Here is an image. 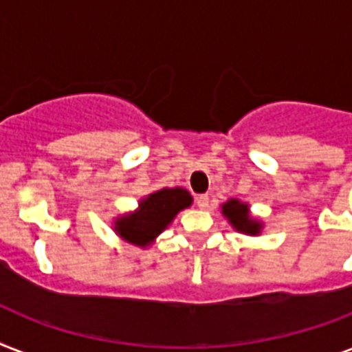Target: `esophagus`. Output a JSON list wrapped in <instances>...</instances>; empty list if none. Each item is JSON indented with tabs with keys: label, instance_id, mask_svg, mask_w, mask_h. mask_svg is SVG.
Segmentation results:
<instances>
[{
	"label": "esophagus",
	"instance_id": "esophagus-1",
	"mask_svg": "<svg viewBox=\"0 0 352 352\" xmlns=\"http://www.w3.org/2000/svg\"><path fill=\"white\" fill-rule=\"evenodd\" d=\"M195 203H197V206L201 210L208 208L210 197H208V195H206V193H201V195H197V197H195Z\"/></svg>",
	"mask_w": 352,
	"mask_h": 352
}]
</instances>
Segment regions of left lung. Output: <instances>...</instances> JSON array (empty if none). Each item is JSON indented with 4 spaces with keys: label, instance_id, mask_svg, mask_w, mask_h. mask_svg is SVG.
Returning a JSON list of instances; mask_svg holds the SVG:
<instances>
[{
    "label": "left lung",
    "instance_id": "1",
    "mask_svg": "<svg viewBox=\"0 0 352 352\" xmlns=\"http://www.w3.org/2000/svg\"><path fill=\"white\" fill-rule=\"evenodd\" d=\"M221 208H223V215L228 219V223L241 234L257 235L261 232L263 225L257 219L250 217V210H248L246 203H241L237 199H230Z\"/></svg>",
    "mask_w": 352,
    "mask_h": 352
}]
</instances>
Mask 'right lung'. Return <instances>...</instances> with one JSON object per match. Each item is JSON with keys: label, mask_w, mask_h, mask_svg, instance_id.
I'll return each instance as SVG.
<instances>
[{"label": "right lung", "mask_w": 352, "mask_h": 352, "mask_svg": "<svg viewBox=\"0 0 352 352\" xmlns=\"http://www.w3.org/2000/svg\"><path fill=\"white\" fill-rule=\"evenodd\" d=\"M192 195L184 188H162L149 193L138 203V208L115 221V232L127 243L148 246L160 232L168 228L181 210L192 204Z\"/></svg>", "instance_id": "add662e5"}]
</instances>
